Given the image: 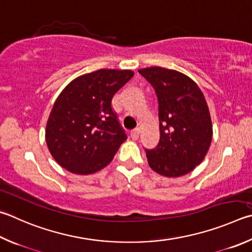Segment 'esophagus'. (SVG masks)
<instances>
[{
	"mask_svg": "<svg viewBox=\"0 0 252 252\" xmlns=\"http://www.w3.org/2000/svg\"><path fill=\"white\" fill-rule=\"evenodd\" d=\"M139 129L138 127H136V129H134V130H132L131 132H130V136L132 138V140H136L139 138Z\"/></svg>",
	"mask_w": 252,
	"mask_h": 252,
	"instance_id": "obj_1",
	"label": "esophagus"
}]
</instances>
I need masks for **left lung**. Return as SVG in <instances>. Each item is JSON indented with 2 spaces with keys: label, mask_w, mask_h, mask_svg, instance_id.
I'll use <instances>...</instances> for the list:
<instances>
[{
  "label": "left lung",
  "mask_w": 252,
  "mask_h": 252,
  "mask_svg": "<svg viewBox=\"0 0 252 252\" xmlns=\"http://www.w3.org/2000/svg\"><path fill=\"white\" fill-rule=\"evenodd\" d=\"M139 72L154 88L158 103L159 141L154 149H145L149 165L167 177L185 175L202 163L212 142V120L202 90L176 70L150 67Z\"/></svg>",
  "instance_id": "8db88e82"
}]
</instances>
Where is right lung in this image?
<instances>
[{
	"label": "right lung",
	"instance_id": "add662e5",
	"mask_svg": "<svg viewBox=\"0 0 252 252\" xmlns=\"http://www.w3.org/2000/svg\"><path fill=\"white\" fill-rule=\"evenodd\" d=\"M133 75L99 69L72 80L58 95L47 121L46 143L62 167L87 175L112 161L126 140L112 98Z\"/></svg>",
	"mask_w": 252,
	"mask_h": 252
}]
</instances>
